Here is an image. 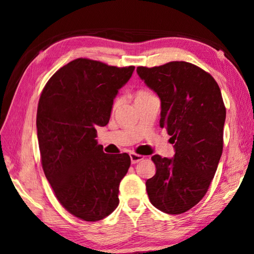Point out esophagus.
Masks as SVG:
<instances>
[{
  "label": "esophagus",
  "instance_id": "1",
  "mask_svg": "<svg viewBox=\"0 0 254 254\" xmlns=\"http://www.w3.org/2000/svg\"><path fill=\"white\" fill-rule=\"evenodd\" d=\"M130 158H131V162L132 163H137L139 161L142 160L143 156H141V154H137L135 152H131L130 153Z\"/></svg>",
  "mask_w": 254,
  "mask_h": 254
}]
</instances>
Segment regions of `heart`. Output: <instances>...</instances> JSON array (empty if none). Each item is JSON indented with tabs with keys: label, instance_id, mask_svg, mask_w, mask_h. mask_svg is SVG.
I'll return each mask as SVG.
<instances>
[{
	"label": "heart",
	"instance_id": "obj_1",
	"mask_svg": "<svg viewBox=\"0 0 254 254\" xmlns=\"http://www.w3.org/2000/svg\"><path fill=\"white\" fill-rule=\"evenodd\" d=\"M145 94H149L148 92H139L136 94V96H141V95H145ZM119 105V101H117L114 103V107H117Z\"/></svg>",
	"mask_w": 254,
	"mask_h": 254
}]
</instances>
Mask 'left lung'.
I'll use <instances>...</instances> for the list:
<instances>
[{
	"mask_svg": "<svg viewBox=\"0 0 254 254\" xmlns=\"http://www.w3.org/2000/svg\"><path fill=\"white\" fill-rule=\"evenodd\" d=\"M137 75L161 101L160 127L174 143V158L152 156L156 175L145 182L151 204L178 215L208 190L223 151L226 110L210 74L186 62L137 67Z\"/></svg>",
	"mask_w": 254,
	"mask_h": 254,
	"instance_id": "left-lung-1",
	"label": "left lung"
}]
</instances>
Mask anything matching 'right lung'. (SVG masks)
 I'll list each match as a JSON object with an SVG mask.
<instances>
[{"label":"right lung","instance_id":"1","mask_svg":"<svg viewBox=\"0 0 254 254\" xmlns=\"http://www.w3.org/2000/svg\"><path fill=\"white\" fill-rule=\"evenodd\" d=\"M133 70L78 58L56 71L41 93L37 134L42 169L59 203L80 220H103L119 205L131 159L104 153L95 127L109 123L114 98Z\"/></svg>","mask_w":254,"mask_h":254}]
</instances>
